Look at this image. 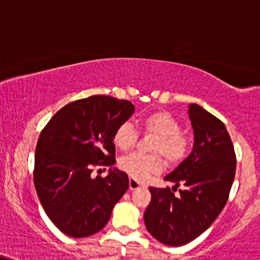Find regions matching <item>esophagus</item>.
<instances>
[{"mask_svg": "<svg viewBox=\"0 0 260 260\" xmlns=\"http://www.w3.org/2000/svg\"><path fill=\"white\" fill-rule=\"evenodd\" d=\"M138 187H146V185L142 181L134 179V178H129V189L131 190H136L138 189Z\"/></svg>", "mask_w": 260, "mask_h": 260, "instance_id": "esophagus-1", "label": "esophagus"}]
</instances>
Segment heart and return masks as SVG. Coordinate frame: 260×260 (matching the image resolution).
<instances>
[{"label":"heart","instance_id":"obj_1","mask_svg":"<svg viewBox=\"0 0 260 260\" xmlns=\"http://www.w3.org/2000/svg\"><path fill=\"white\" fill-rule=\"evenodd\" d=\"M146 133L157 136L152 143L151 151L162 154L171 164H177L185 157L189 149V140L180 133V123L173 115L167 111L149 114L142 121ZM138 139V132L129 122H123L114 133V143L122 151L132 149ZM120 167L134 179L144 180L151 174L162 172L165 162L157 154L144 155L133 152L121 158Z\"/></svg>","mask_w":260,"mask_h":260}]
</instances>
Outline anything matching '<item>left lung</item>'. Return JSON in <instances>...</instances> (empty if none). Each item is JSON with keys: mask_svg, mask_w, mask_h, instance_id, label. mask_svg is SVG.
Returning a JSON list of instances; mask_svg holds the SVG:
<instances>
[{"mask_svg": "<svg viewBox=\"0 0 260 260\" xmlns=\"http://www.w3.org/2000/svg\"><path fill=\"white\" fill-rule=\"evenodd\" d=\"M192 151L165 180L174 186H150L151 201L144 221L156 240L183 246L211 226L229 198L236 171V156L229 133L219 118L198 104H190ZM183 186L179 196L173 191Z\"/></svg>", "mask_w": 260, "mask_h": 260, "instance_id": "left-lung-1", "label": "left lung"}]
</instances>
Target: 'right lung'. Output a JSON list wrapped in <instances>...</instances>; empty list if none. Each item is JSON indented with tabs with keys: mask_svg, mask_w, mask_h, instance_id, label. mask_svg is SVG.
Segmentation results:
<instances>
[{
	"mask_svg": "<svg viewBox=\"0 0 260 260\" xmlns=\"http://www.w3.org/2000/svg\"><path fill=\"white\" fill-rule=\"evenodd\" d=\"M133 112L128 100L92 95L65 105L41 132L34 183L46 214L65 235L98 233L127 191L124 172L110 168L105 178L92 172L115 165L114 133Z\"/></svg>",
	"mask_w": 260,
	"mask_h": 260,
	"instance_id": "add662e5",
	"label": "right lung"
}]
</instances>
